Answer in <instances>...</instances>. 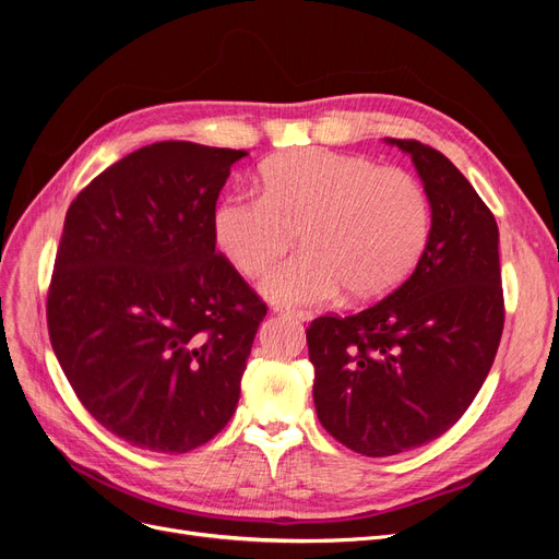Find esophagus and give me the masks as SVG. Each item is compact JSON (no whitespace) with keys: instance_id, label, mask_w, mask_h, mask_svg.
<instances>
[{"instance_id":"obj_1","label":"esophagus","mask_w":559,"mask_h":559,"mask_svg":"<svg viewBox=\"0 0 559 559\" xmlns=\"http://www.w3.org/2000/svg\"><path fill=\"white\" fill-rule=\"evenodd\" d=\"M277 314L296 319V321H310L312 319V314H308V312H282V310H277Z\"/></svg>"}]
</instances>
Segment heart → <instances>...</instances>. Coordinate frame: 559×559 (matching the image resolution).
Here are the masks:
<instances>
[{
  "label": "heart",
  "mask_w": 559,
  "mask_h": 559,
  "mask_svg": "<svg viewBox=\"0 0 559 559\" xmlns=\"http://www.w3.org/2000/svg\"><path fill=\"white\" fill-rule=\"evenodd\" d=\"M261 195L216 202V247L242 275H259L298 240L302 251L270 267L261 294L284 308L319 306L343 289L352 300L394 292L431 235L429 195L411 173L308 146L261 165Z\"/></svg>",
  "instance_id": "obj_1"
}]
</instances>
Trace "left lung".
Instances as JSON below:
<instances>
[{"mask_svg":"<svg viewBox=\"0 0 559 559\" xmlns=\"http://www.w3.org/2000/svg\"><path fill=\"white\" fill-rule=\"evenodd\" d=\"M408 154L431 202V235L399 289L308 329L317 417L366 456L425 445L460 419L492 368L503 331L499 228L476 189L427 144Z\"/></svg>","mask_w":559,"mask_h":559,"instance_id":"8db88e82","label":"left lung"}]
</instances>
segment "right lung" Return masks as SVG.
Wrapping results in <instances>:
<instances>
[{"mask_svg":"<svg viewBox=\"0 0 559 559\" xmlns=\"http://www.w3.org/2000/svg\"><path fill=\"white\" fill-rule=\"evenodd\" d=\"M247 151L156 142L67 210L48 335L86 411L151 452H189L238 408L265 302L216 253L212 212Z\"/></svg>","mask_w":559,"mask_h":559,"instance_id":"obj_1","label":"right lung"}]
</instances>
